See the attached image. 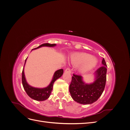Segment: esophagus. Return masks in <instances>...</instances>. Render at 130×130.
Here are the masks:
<instances>
[{"instance_id": "obj_1", "label": "esophagus", "mask_w": 130, "mask_h": 130, "mask_svg": "<svg viewBox=\"0 0 130 130\" xmlns=\"http://www.w3.org/2000/svg\"><path fill=\"white\" fill-rule=\"evenodd\" d=\"M65 72L66 73H68L69 74H70L72 73V71H71V69H70L69 68H67L66 70H65Z\"/></svg>"}]
</instances>
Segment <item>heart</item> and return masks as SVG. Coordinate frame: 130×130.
<instances>
[{"mask_svg": "<svg viewBox=\"0 0 130 130\" xmlns=\"http://www.w3.org/2000/svg\"><path fill=\"white\" fill-rule=\"evenodd\" d=\"M70 62L75 67H78V71L86 73L95 68L98 63L96 59L86 53H75L70 56Z\"/></svg>", "mask_w": 130, "mask_h": 130, "instance_id": "obj_1", "label": "heart"}]
</instances>
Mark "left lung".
I'll use <instances>...</instances> for the list:
<instances>
[{"instance_id": "left-lung-1", "label": "left lung", "mask_w": 130, "mask_h": 130, "mask_svg": "<svg viewBox=\"0 0 130 130\" xmlns=\"http://www.w3.org/2000/svg\"><path fill=\"white\" fill-rule=\"evenodd\" d=\"M102 64L103 66L95 73L96 80L93 84H86L81 75L73 74L69 85V92L74 101L81 104H91L101 95L105 89L107 73V64L104 58Z\"/></svg>"}]
</instances>
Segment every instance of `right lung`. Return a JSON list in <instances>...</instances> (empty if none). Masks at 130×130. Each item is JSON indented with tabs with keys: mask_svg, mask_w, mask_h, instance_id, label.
<instances>
[{
	"mask_svg": "<svg viewBox=\"0 0 130 130\" xmlns=\"http://www.w3.org/2000/svg\"><path fill=\"white\" fill-rule=\"evenodd\" d=\"M55 45H56V44L44 43V44H42L41 45L37 47V48H34L33 49H36L40 48V47H42V46L52 47ZM26 60V59L25 60V63ZM63 73V70L62 69L57 70V71H56L55 73H54L53 80L48 87L44 88H37L31 87V86H30V85H29L27 84L25 78L24 73V68H23V71H22V85L23 86V88H24L27 95H28L31 98H32V99L37 101L45 100L46 99H48V98H49V97L50 95V94L52 93V91L53 90V84L54 83V82L55 81L57 78L60 77L62 75Z\"/></svg>",
	"mask_w": 130,
	"mask_h": 130,
	"instance_id": "1",
	"label": "right lung"
}]
</instances>
